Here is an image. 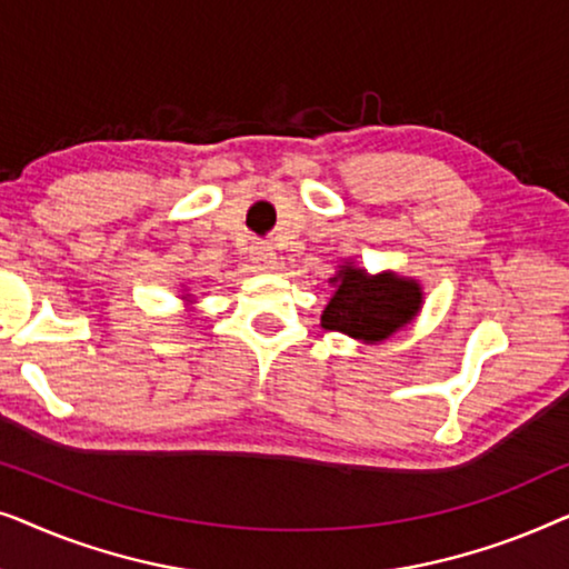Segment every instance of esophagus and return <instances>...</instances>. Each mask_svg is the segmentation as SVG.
<instances>
[{
	"label": "esophagus",
	"mask_w": 569,
	"mask_h": 569,
	"mask_svg": "<svg viewBox=\"0 0 569 569\" xmlns=\"http://www.w3.org/2000/svg\"><path fill=\"white\" fill-rule=\"evenodd\" d=\"M251 261L256 263V269H261V271L274 269V263H277L274 248L267 246V243H256V246H251Z\"/></svg>",
	"instance_id": "1"
}]
</instances>
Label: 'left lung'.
<instances>
[{"mask_svg":"<svg viewBox=\"0 0 569 569\" xmlns=\"http://www.w3.org/2000/svg\"><path fill=\"white\" fill-rule=\"evenodd\" d=\"M337 292L323 308L321 326L376 345L403 329L422 308V287L417 279L399 277L396 271L368 274L355 263L339 267L331 277Z\"/></svg>","mask_w":569,"mask_h":569,"instance_id":"1","label":"left lung"}]
</instances>
